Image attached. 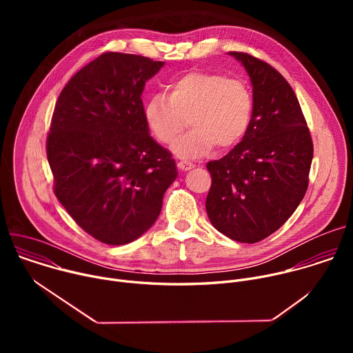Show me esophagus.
I'll use <instances>...</instances> for the list:
<instances>
[{
  "mask_svg": "<svg viewBox=\"0 0 353 353\" xmlns=\"http://www.w3.org/2000/svg\"><path fill=\"white\" fill-rule=\"evenodd\" d=\"M194 166H195V165L191 163V162H188V161H180V162L177 163V168H179L180 170H191Z\"/></svg>",
  "mask_w": 353,
  "mask_h": 353,
  "instance_id": "34e87169",
  "label": "esophagus"
}]
</instances>
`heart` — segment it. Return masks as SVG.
Listing matches in <instances>:
<instances>
[{
    "label": "heart",
    "mask_w": 353,
    "mask_h": 353,
    "mask_svg": "<svg viewBox=\"0 0 353 353\" xmlns=\"http://www.w3.org/2000/svg\"><path fill=\"white\" fill-rule=\"evenodd\" d=\"M254 99L248 85L212 72H190L158 93L143 108L146 125L161 143H172L188 119V132L172 146L181 159L195 161L211 154L218 145L228 149L248 131Z\"/></svg>",
    "instance_id": "1"
}]
</instances>
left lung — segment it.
I'll use <instances>...</instances> for the list:
<instances>
[{"label":"left lung","instance_id":"obj_1","mask_svg":"<svg viewBox=\"0 0 353 353\" xmlns=\"http://www.w3.org/2000/svg\"><path fill=\"white\" fill-rule=\"evenodd\" d=\"M253 85V117L240 143L207 163L212 184L207 214L216 230L240 243H257L276 232L303 199L313 141L299 100L270 64L229 52Z\"/></svg>","mask_w":353,"mask_h":353}]
</instances>
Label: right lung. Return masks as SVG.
<instances>
[{"label":"right lung","mask_w":353,"mask_h":353,"mask_svg":"<svg viewBox=\"0 0 353 353\" xmlns=\"http://www.w3.org/2000/svg\"><path fill=\"white\" fill-rule=\"evenodd\" d=\"M165 63L105 53L61 90L47 137L54 194L96 240L121 245L158 219L177 177L172 154L149 135L142 92Z\"/></svg>","instance_id":"right-lung-1"}]
</instances>
